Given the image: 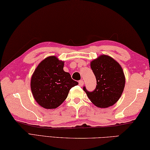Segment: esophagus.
Listing matches in <instances>:
<instances>
[{
  "instance_id": "34e87169",
  "label": "esophagus",
  "mask_w": 150,
  "mask_h": 150,
  "mask_svg": "<svg viewBox=\"0 0 150 150\" xmlns=\"http://www.w3.org/2000/svg\"><path fill=\"white\" fill-rule=\"evenodd\" d=\"M83 84H84V82H83V81H82V80H81V81H79V86H82L83 85Z\"/></svg>"
}]
</instances>
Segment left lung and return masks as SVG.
I'll list each match as a JSON object with an SVG mask.
<instances>
[{"mask_svg":"<svg viewBox=\"0 0 150 150\" xmlns=\"http://www.w3.org/2000/svg\"><path fill=\"white\" fill-rule=\"evenodd\" d=\"M91 67L96 77L97 85L92 92L83 87L87 96L98 108H105L115 104L125 88V77L122 67L117 62L106 55L94 59Z\"/></svg>","mask_w":150,"mask_h":150,"instance_id":"obj_1","label":"left lung"}]
</instances>
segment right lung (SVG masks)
I'll use <instances>...</instances> for the list:
<instances>
[{
    "label": "right lung",
    "instance_id": "add662e5",
    "mask_svg": "<svg viewBox=\"0 0 150 150\" xmlns=\"http://www.w3.org/2000/svg\"><path fill=\"white\" fill-rule=\"evenodd\" d=\"M64 62L56 56H49L40 62L32 75V93L42 108H58L67 98L69 90L79 84L64 71Z\"/></svg>",
    "mask_w": 150,
    "mask_h": 150
}]
</instances>
